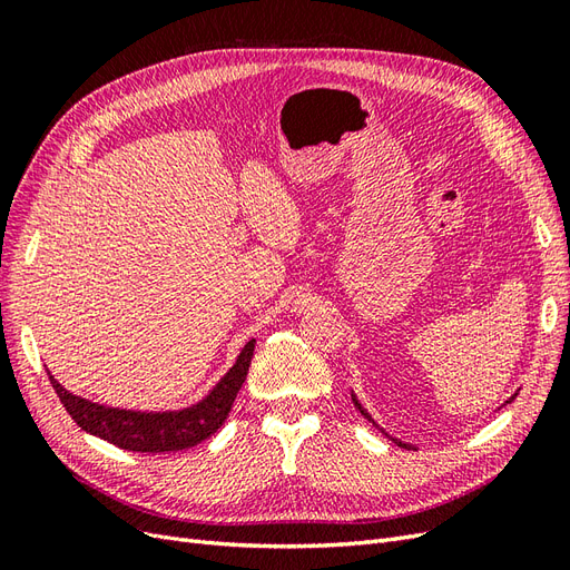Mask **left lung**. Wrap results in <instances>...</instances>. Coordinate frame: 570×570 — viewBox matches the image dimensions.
<instances>
[{"label": "left lung", "mask_w": 570, "mask_h": 570, "mask_svg": "<svg viewBox=\"0 0 570 570\" xmlns=\"http://www.w3.org/2000/svg\"><path fill=\"white\" fill-rule=\"evenodd\" d=\"M513 396H515V394H513ZM513 396H509V400H507V404H509V402L513 400ZM352 402H354V406H356V409L361 411V416H364V419H368V421H371V423H373L375 428H381V425H377V423L373 421V416H371V413H368V411H366L364 406H361V402L356 400V394H354V392H352ZM381 430H383V428H381ZM383 433H385V430H383ZM385 435H387V433H385ZM387 438H390V435H387ZM390 440H392L394 444H400V446H404V450H413V446H411V444H406V442H400V440H394V438H390Z\"/></svg>", "instance_id": "left-lung-1"}]
</instances>
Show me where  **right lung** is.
<instances>
[{"mask_svg":"<svg viewBox=\"0 0 570 570\" xmlns=\"http://www.w3.org/2000/svg\"><path fill=\"white\" fill-rule=\"evenodd\" d=\"M254 344L256 340L252 337L235 358V364L228 368V373L223 375L197 404L170 411H135L97 404L85 400V396L68 392L49 371L47 375L51 381V387L57 390L61 404L66 406L68 416H71L85 433L97 435L128 452H180L187 450V446L199 444L206 438H212L216 430L226 423L235 396L247 377L254 356Z\"/></svg>","mask_w":570,"mask_h":570,"instance_id":"obj_1","label":"right lung"}]
</instances>
